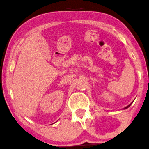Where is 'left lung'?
Wrapping results in <instances>:
<instances>
[{"label":"left lung","mask_w":149,"mask_h":149,"mask_svg":"<svg viewBox=\"0 0 149 149\" xmlns=\"http://www.w3.org/2000/svg\"><path fill=\"white\" fill-rule=\"evenodd\" d=\"M131 104H130V105H128V106H127V107H126V108H125V109H127V108H128V107H129V106H131Z\"/></svg>","instance_id":"1"}]
</instances>
